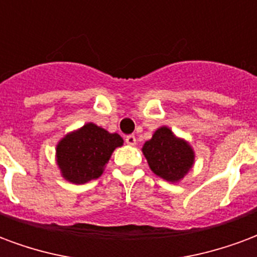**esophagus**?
<instances>
[{"label":"esophagus","mask_w":257,"mask_h":257,"mask_svg":"<svg viewBox=\"0 0 257 257\" xmlns=\"http://www.w3.org/2000/svg\"><path fill=\"white\" fill-rule=\"evenodd\" d=\"M125 144H128V145H136V144H137V140H136V137H134L133 134H130V136L125 137Z\"/></svg>","instance_id":"esophagus-1"}]
</instances>
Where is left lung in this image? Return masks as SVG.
Returning <instances> with one entry per match:
<instances>
[{
  "label": "left lung",
  "mask_w": 257,
  "mask_h": 257,
  "mask_svg": "<svg viewBox=\"0 0 257 257\" xmlns=\"http://www.w3.org/2000/svg\"><path fill=\"white\" fill-rule=\"evenodd\" d=\"M143 154L151 170L169 183L183 180L195 162V152L188 141L177 137L166 125L159 127L144 144Z\"/></svg>",
  "instance_id": "8db88e82"
}]
</instances>
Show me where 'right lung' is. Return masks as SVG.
<instances>
[{"mask_svg":"<svg viewBox=\"0 0 257 257\" xmlns=\"http://www.w3.org/2000/svg\"><path fill=\"white\" fill-rule=\"evenodd\" d=\"M123 138L94 123L67 133L56 145V165L62 177L72 184H85L101 177L106 163Z\"/></svg>","mask_w":257,"mask_h":257,"instance_id":"1","label":"right lung"}]
</instances>
